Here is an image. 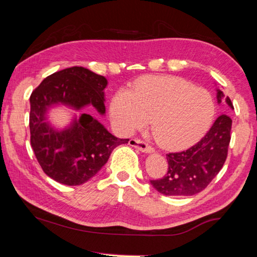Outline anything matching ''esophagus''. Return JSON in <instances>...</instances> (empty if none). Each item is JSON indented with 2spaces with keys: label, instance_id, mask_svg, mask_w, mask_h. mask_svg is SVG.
I'll return each instance as SVG.
<instances>
[{
  "label": "esophagus",
  "instance_id": "obj_1",
  "mask_svg": "<svg viewBox=\"0 0 257 257\" xmlns=\"http://www.w3.org/2000/svg\"><path fill=\"white\" fill-rule=\"evenodd\" d=\"M129 143H130V145L134 146V147H136V149H138L139 151L144 152V153H152V152H154L153 147L147 144V143L143 141V139L134 138Z\"/></svg>",
  "mask_w": 257,
  "mask_h": 257
}]
</instances>
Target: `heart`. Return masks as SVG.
<instances>
[{
	"label": "heart",
	"mask_w": 257,
	"mask_h": 257,
	"mask_svg": "<svg viewBox=\"0 0 257 257\" xmlns=\"http://www.w3.org/2000/svg\"><path fill=\"white\" fill-rule=\"evenodd\" d=\"M111 115L125 133L145 127L152 119L156 142L169 149H182L202 138L214 118L213 95L177 77H147L130 92L113 95Z\"/></svg>",
	"instance_id": "obj_1"
}]
</instances>
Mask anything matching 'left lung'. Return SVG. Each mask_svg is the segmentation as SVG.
<instances>
[{"label":"left lung","instance_id":"left-lung-1","mask_svg":"<svg viewBox=\"0 0 257 257\" xmlns=\"http://www.w3.org/2000/svg\"><path fill=\"white\" fill-rule=\"evenodd\" d=\"M217 102H227L233 108L231 99L217 89ZM232 120L227 113L219 115L201 141L188 150L167 154L168 171L161 179L151 184L167 196H191L201 193L222 169L228 156Z\"/></svg>","mask_w":257,"mask_h":257}]
</instances>
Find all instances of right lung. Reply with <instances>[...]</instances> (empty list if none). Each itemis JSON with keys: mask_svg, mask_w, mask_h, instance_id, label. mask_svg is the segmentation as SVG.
<instances>
[{"mask_svg": "<svg viewBox=\"0 0 257 257\" xmlns=\"http://www.w3.org/2000/svg\"><path fill=\"white\" fill-rule=\"evenodd\" d=\"M106 85L103 76L71 67L46 77L30 95V144L43 171L60 184L78 186L89 180L107 162L112 151L129 139L113 136L87 113L68 129L56 132L45 122L46 108L56 103L77 110L93 105L103 114Z\"/></svg>", "mask_w": 257, "mask_h": 257, "instance_id": "right-lung-1", "label": "right lung"}]
</instances>
